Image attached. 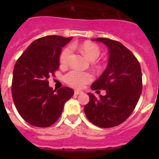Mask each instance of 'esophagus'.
Returning <instances> with one entry per match:
<instances>
[{"instance_id":"34e87169","label":"esophagus","mask_w":159,"mask_h":159,"mask_svg":"<svg viewBox=\"0 0 159 159\" xmlns=\"http://www.w3.org/2000/svg\"><path fill=\"white\" fill-rule=\"evenodd\" d=\"M74 93H75V95H81V94H83L84 92H83L82 91H80V90H75V92H74Z\"/></svg>"}]
</instances>
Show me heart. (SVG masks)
<instances>
[{
    "instance_id": "obj_1",
    "label": "heart",
    "mask_w": 159,
    "mask_h": 159,
    "mask_svg": "<svg viewBox=\"0 0 159 159\" xmlns=\"http://www.w3.org/2000/svg\"><path fill=\"white\" fill-rule=\"evenodd\" d=\"M81 51L85 57L91 61H95L100 55V49L99 46L92 42L86 41L80 46ZM72 52L71 46L65 48L62 51L60 57V61L62 64H67ZM92 80V75L89 72L71 70L64 75V81L68 85L75 88H81L88 83Z\"/></svg>"
}]
</instances>
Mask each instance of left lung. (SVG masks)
Returning a JSON list of instances; mask_svg holds the SVG:
<instances>
[{
  "mask_svg": "<svg viewBox=\"0 0 159 159\" xmlns=\"http://www.w3.org/2000/svg\"><path fill=\"white\" fill-rule=\"evenodd\" d=\"M93 40L108 48L107 68L91 88L96 92L105 90L106 95L95 97L88 93L90 101L84 113L91 123L109 128L121 124L131 115L142 93V71L139 62L120 42L96 38Z\"/></svg>",
  "mask_w": 159,
  "mask_h": 159,
  "instance_id": "obj_1",
  "label": "left lung"
}]
</instances>
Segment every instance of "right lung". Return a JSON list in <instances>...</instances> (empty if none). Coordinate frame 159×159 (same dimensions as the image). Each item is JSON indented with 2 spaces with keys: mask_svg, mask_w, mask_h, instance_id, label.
<instances>
[{
  "mask_svg": "<svg viewBox=\"0 0 159 159\" xmlns=\"http://www.w3.org/2000/svg\"><path fill=\"white\" fill-rule=\"evenodd\" d=\"M72 37L47 36L32 42L16 61L12 95L18 113L29 124L48 127L62 114L65 102L74 95L67 87L53 90L48 80L60 66L62 48Z\"/></svg>",
  "mask_w": 159,
  "mask_h": 159,
  "instance_id": "right-lung-1",
  "label": "right lung"
}]
</instances>
